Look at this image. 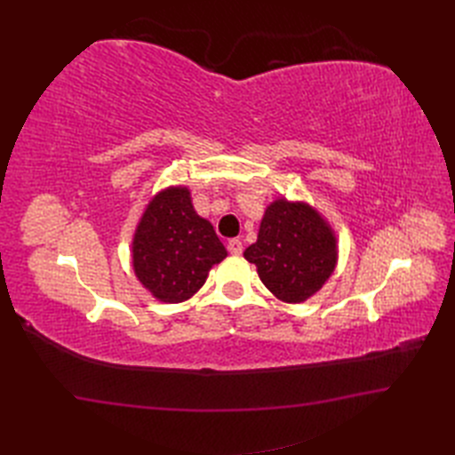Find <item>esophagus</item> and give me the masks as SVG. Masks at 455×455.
<instances>
[{
  "instance_id": "esophagus-1",
  "label": "esophagus",
  "mask_w": 455,
  "mask_h": 455,
  "mask_svg": "<svg viewBox=\"0 0 455 455\" xmlns=\"http://www.w3.org/2000/svg\"><path fill=\"white\" fill-rule=\"evenodd\" d=\"M228 251H229L231 254L239 256V254L243 252V243H241L239 239H231V241L228 243Z\"/></svg>"
}]
</instances>
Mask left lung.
I'll return each instance as SVG.
<instances>
[{
    "label": "left lung",
    "instance_id": "obj_1",
    "mask_svg": "<svg viewBox=\"0 0 455 455\" xmlns=\"http://www.w3.org/2000/svg\"><path fill=\"white\" fill-rule=\"evenodd\" d=\"M267 291L286 304H301L321 291L338 264L336 233L304 201L275 199L259 222L258 241L243 254Z\"/></svg>",
    "mask_w": 455,
    "mask_h": 455
}]
</instances>
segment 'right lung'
I'll list each match as a JSON object with an SVG mask.
<instances>
[{
	"mask_svg": "<svg viewBox=\"0 0 455 455\" xmlns=\"http://www.w3.org/2000/svg\"><path fill=\"white\" fill-rule=\"evenodd\" d=\"M226 256V246L209 220L196 212L186 186H169L151 197L132 235L136 279L164 304L189 299Z\"/></svg>",
	"mask_w": 455,
	"mask_h": 455,
	"instance_id": "right-lung-1",
	"label": "right lung"
}]
</instances>
